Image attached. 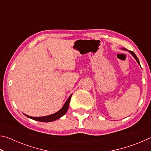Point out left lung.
<instances>
[{
  "mask_svg": "<svg viewBox=\"0 0 151 151\" xmlns=\"http://www.w3.org/2000/svg\"><path fill=\"white\" fill-rule=\"evenodd\" d=\"M129 52L131 53V54L132 56H133V57H134L135 59H136V60L137 61V63H139V65L140 66V63H139V59H138V58H137V56H136V55H135L134 53L133 52H132V51H129Z\"/></svg>",
  "mask_w": 151,
  "mask_h": 151,
  "instance_id": "left-lung-1",
  "label": "left lung"
}]
</instances>
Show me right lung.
I'll return each instance as SVG.
<instances>
[{"mask_svg": "<svg viewBox=\"0 0 151 151\" xmlns=\"http://www.w3.org/2000/svg\"><path fill=\"white\" fill-rule=\"evenodd\" d=\"M72 94L68 97V99H67V101H66V103L64 104L63 106L62 107V109L59 110L58 112H55V113L50 114V115H48V116H40V117H32V116H30L29 115H27L25 114V116H27L28 118H30L33 120H35V121H40V122H51V121H54L55 120H57L59 118H60L61 116H63L64 114H65V113L67 111V110L68 109V106H69V103L70 101V98Z\"/></svg>", "mask_w": 151, "mask_h": 151, "instance_id": "add662e5", "label": "right lung"}]
</instances>
